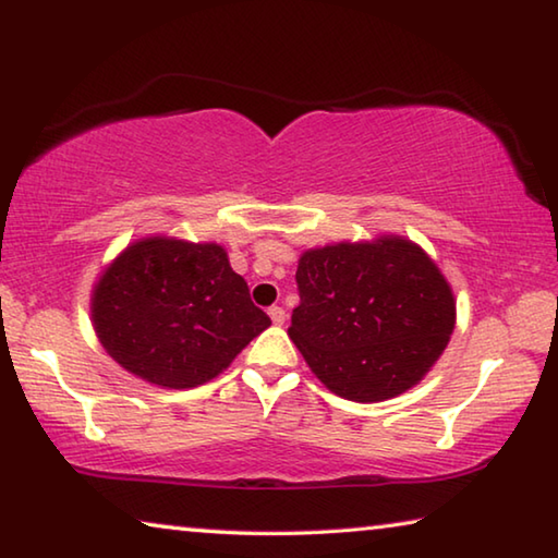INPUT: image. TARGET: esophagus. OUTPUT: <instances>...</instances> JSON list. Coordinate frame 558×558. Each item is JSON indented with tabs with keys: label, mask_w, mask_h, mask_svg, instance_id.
Instances as JSON below:
<instances>
[{
	"label": "esophagus",
	"mask_w": 558,
	"mask_h": 558,
	"mask_svg": "<svg viewBox=\"0 0 558 558\" xmlns=\"http://www.w3.org/2000/svg\"><path fill=\"white\" fill-rule=\"evenodd\" d=\"M268 315H270V319H272V325H282V323H286V310L278 307V305H272V307L268 310Z\"/></svg>",
	"instance_id": "obj_1"
}]
</instances>
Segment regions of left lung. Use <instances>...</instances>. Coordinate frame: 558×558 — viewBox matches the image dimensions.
<instances>
[{"label": "left lung", "mask_w": 558, "mask_h": 558, "mask_svg": "<svg viewBox=\"0 0 558 558\" xmlns=\"http://www.w3.org/2000/svg\"><path fill=\"white\" fill-rule=\"evenodd\" d=\"M288 335L329 391L374 403L418 384L456 327V298L421 245L401 235L310 248Z\"/></svg>", "instance_id": "1"}]
</instances>
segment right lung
<instances>
[{
	"label": "right lung",
	"instance_id": "1",
	"mask_svg": "<svg viewBox=\"0 0 558 558\" xmlns=\"http://www.w3.org/2000/svg\"><path fill=\"white\" fill-rule=\"evenodd\" d=\"M90 313L122 369L165 389L211 381L270 327L219 243L167 235L135 241L102 270Z\"/></svg>",
	"mask_w": 558,
	"mask_h": 558
}]
</instances>
